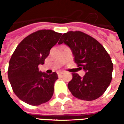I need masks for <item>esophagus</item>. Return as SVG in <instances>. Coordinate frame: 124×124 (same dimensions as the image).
I'll return each mask as SVG.
<instances>
[{"label": "esophagus", "instance_id": "34e87169", "mask_svg": "<svg viewBox=\"0 0 124 124\" xmlns=\"http://www.w3.org/2000/svg\"><path fill=\"white\" fill-rule=\"evenodd\" d=\"M62 74H63V72H58V76L59 77H61Z\"/></svg>", "mask_w": 124, "mask_h": 124}]
</instances>
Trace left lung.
<instances>
[{"label": "left lung", "instance_id": "8db88e82", "mask_svg": "<svg viewBox=\"0 0 124 124\" xmlns=\"http://www.w3.org/2000/svg\"><path fill=\"white\" fill-rule=\"evenodd\" d=\"M71 49L74 62L85 71L80 77L73 73L68 88L73 96L92 101L103 94L112 81L113 64L108 53L96 39L80 31H69L60 39Z\"/></svg>", "mask_w": 124, "mask_h": 124}]
</instances>
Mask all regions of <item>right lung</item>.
Wrapping results in <instances>:
<instances>
[{"label": "right lung", "instance_id": "1", "mask_svg": "<svg viewBox=\"0 0 124 124\" xmlns=\"http://www.w3.org/2000/svg\"><path fill=\"white\" fill-rule=\"evenodd\" d=\"M61 33L40 30L32 33L21 41L9 61L8 77L13 92L22 101L38 106L51 99L56 72L47 74L38 69L44 64L50 49L56 45Z\"/></svg>", "mask_w": 124, "mask_h": 124}]
</instances>
